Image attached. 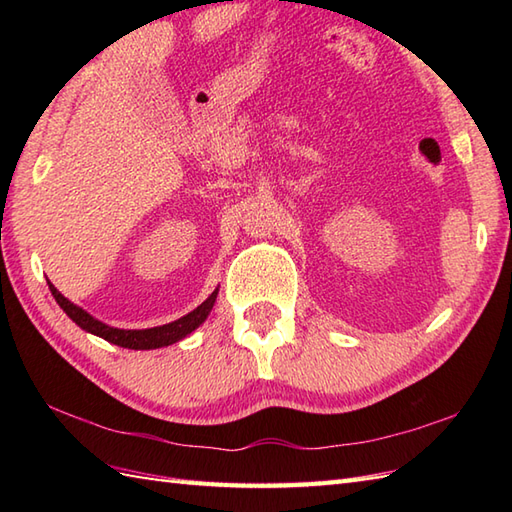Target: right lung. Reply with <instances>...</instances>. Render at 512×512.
I'll use <instances>...</instances> for the list:
<instances>
[{
    "label": "right lung",
    "mask_w": 512,
    "mask_h": 512,
    "mask_svg": "<svg viewBox=\"0 0 512 512\" xmlns=\"http://www.w3.org/2000/svg\"><path fill=\"white\" fill-rule=\"evenodd\" d=\"M48 286H50L52 297L57 299V303L63 308V312L68 314V317L76 325H79L81 330L101 336V339L110 341L114 345L127 347V350H156V347H165V345H171V343L184 339V336L191 334L195 328H200V325L206 321V317H209V312H211L213 303H215V297H217V290H213L211 297L206 299L204 303H200V306L195 308L193 312L184 314V317L178 319V321L158 325V328L121 330V328H110V325H105L99 319H94L92 314H88L83 308L74 306V303L65 299L61 292L50 284V281H48Z\"/></svg>",
    "instance_id": "1"
}]
</instances>
